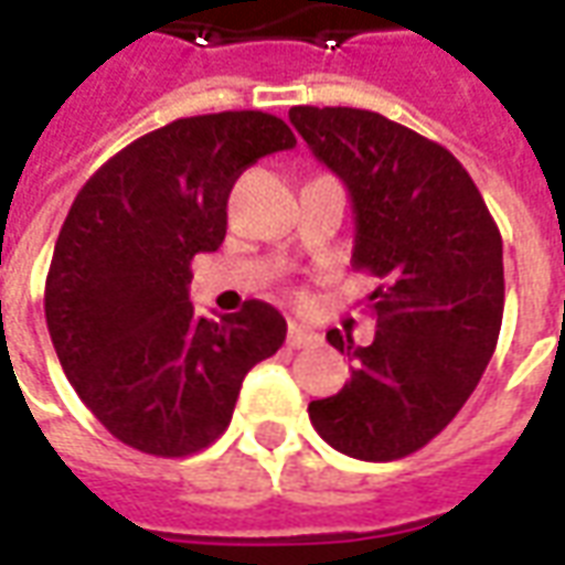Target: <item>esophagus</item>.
Wrapping results in <instances>:
<instances>
[{"label": "esophagus", "instance_id": "1", "mask_svg": "<svg viewBox=\"0 0 565 565\" xmlns=\"http://www.w3.org/2000/svg\"><path fill=\"white\" fill-rule=\"evenodd\" d=\"M318 342V332H311L308 327H302V323H290L287 327V344L290 348H308V344Z\"/></svg>", "mask_w": 565, "mask_h": 565}]
</instances>
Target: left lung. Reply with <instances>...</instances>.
<instances>
[{
  "label": "left lung",
  "instance_id": "8db88e82",
  "mask_svg": "<svg viewBox=\"0 0 565 565\" xmlns=\"http://www.w3.org/2000/svg\"><path fill=\"white\" fill-rule=\"evenodd\" d=\"M311 153L351 193L356 269L375 342L327 332L354 360L351 381L308 405L320 438L348 457L399 460L424 448L472 396L497 348L505 306L502 235L457 157L363 108H290Z\"/></svg>",
  "mask_w": 565,
  "mask_h": 565
}]
</instances>
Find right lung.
Returning a JSON list of instances; mask_svg holds the SVG:
<instances>
[{
    "mask_svg": "<svg viewBox=\"0 0 565 565\" xmlns=\"http://www.w3.org/2000/svg\"><path fill=\"white\" fill-rule=\"evenodd\" d=\"M294 145L281 117L263 111L181 117L115 153L72 202L44 318L81 403L129 448H209L247 372L284 344L287 320L269 302L196 318L186 287L193 257L226 235L235 178Z\"/></svg>",
    "mask_w": 565,
    "mask_h": 565,
    "instance_id": "1",
    "label": "right lung"
}]
</instances>
